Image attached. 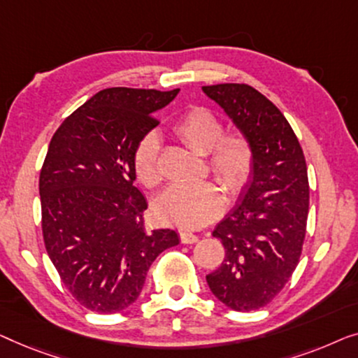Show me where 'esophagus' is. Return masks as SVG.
Masks as SVG:
<instances>
[{
    "instance_id": "34e87169",
    "label": "esophagus",
    "mask_w": 358,
    "mask_h": 358,
    "mask_svg": "<svg viewBox=\"0 0 358 358\" xmlns=\"http://www.w3.org/2000/svg\"><path fill=\"white\" fill-rule=\"evenodd\" d=\"M180 241L183 245L196 243V241H198V235H194V234H191V231L183 230V231H180Z\"/></svg>"
}]
</instances>
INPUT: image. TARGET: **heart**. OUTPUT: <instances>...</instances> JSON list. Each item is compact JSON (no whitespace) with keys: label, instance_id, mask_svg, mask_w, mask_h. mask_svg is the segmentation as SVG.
<instances>
[{"label":"heart","instance_id":"b5f03b06","mask_svg":"<svg viewBox=\"0 0 358 358\" xmlns=\"http://www.w3.org/2000/svg\"><path fill=\"white\" fill-rule=\"evenodd\" d=\"M181 143L199 154H208L210 173L231 198L248 186L255 172L256 155L250 138L241 131L224 133L222 120L214 110L196 105L173 123ZM133 169L145 188L162 183L160 143L154 133L144 134L133 152ZM224 209V193L213 181L193 186H172L154 204V214L162 224L198 229L209 224Z\"/></svg>","mask_w":358,"mask_h":358}]
</instances>
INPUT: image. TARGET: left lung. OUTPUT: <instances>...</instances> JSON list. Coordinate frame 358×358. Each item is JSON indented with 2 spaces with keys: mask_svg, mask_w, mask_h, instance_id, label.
<instances>
[{
  "mask_svg": "<svg viewBox=\"0 0 358 358\" xmlns=\"http://www.w3.org/2000/svg\"><path fill=\"white\" fill-rule=\"evenodd\" d=\"M255 148L256 164L238 204L215 225L225 258L206 275L235 311L271 303L299 264L308 219L310 186L303 150L275 105L248 84L204 85Z\"/></svg>",
  "mask_w": 358,
  "mask_h": 358,
  "instance_id": "obj_1",
  "label": "left lung"
}]
</instances>
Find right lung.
<instances>
[{
    "instance_id": "right-lung-1",
    "label": "right lung",
    "mask_w": 358,
    "mask_h": 358,
    "mask_svg": "<svg viewBox=\"0 0 358 358\" xmlns=\"http://www.w3.org/2000/svg\"><path fill=\"white\" fill-rule=\"evenodd\" d=\"M180 89L100 90L55 131L40 170L42 234L59 279L94 313H118L143 290L154 259L178 245L175 230L149 231L133 185L136 144Z\"/></svg>"
}]
</instances>
